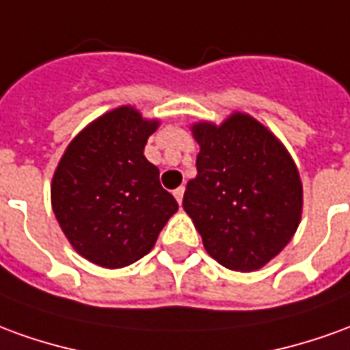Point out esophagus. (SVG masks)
<instances>
[{
  "mask_svg": "<svg viewBox=\"0 0 350 350\" xmlns=\"http://www.w3.org/2000/svg\"><path fill=\"white\" fill-rule=\"evenodd\" d=\"M183 191H185L183 187H178V189H174V197H176V200H178V204H182Z\"/></svg>",
  "mask_w": 350,
  "mask_h": 350,
  "instance_id": "esophagus-1",
  "label": "esophagus"
}]
</instances>
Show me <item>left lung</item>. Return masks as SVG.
Here are the masks:
<instances>
[{
    "instance_id": "obj_1",
    "label": "left lung",
    "mask_w": 350,
    "mask_h": 350,
    "mask_svg": "<svg viewBox=\"0 0 350 350\" xmlns=\"http://www.w3.org/2000/svg\"><path fill=\"white\" fill-rule=\"evenodd\" d=\"M199 142L197 178L183 210L210 256L233 271H256L290 243L301 219L299 172L284 146L256 119L193 126Z\"/></svg>"
}]
</instances>
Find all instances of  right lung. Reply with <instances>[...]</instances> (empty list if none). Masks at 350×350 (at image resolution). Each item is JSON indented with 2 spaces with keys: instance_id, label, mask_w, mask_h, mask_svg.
I'll list each match as a JSON object with an SVG mask.
<instances>
[{
  "instance_id": "1",
  "label": "right lung",
  "mask_w": 350,
  "mask_h": 350,
  "mask_svg": "<svg viewBox=\"0 0 350 350\" xmlns=\"http://www.w3.org/2000/svg\"><path fill=\"white\" fill-rule=\"evenodd\" d=\"M157 124L133 107H117L77 134L58 163L55 216L73 248L100 267L144 258L178 210L159 168L144 157Z\"/></svg>"
}]
</instances>
